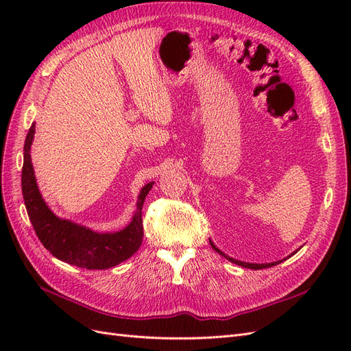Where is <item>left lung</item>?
I'll return each mask as SVG.
<instances>
[{
  "label": "left lung",
  "instance_id": "left-lung-1",
  "mask_svg": "<svg viewBox=\"0 0 351 351\" xmlns=\"http://www.w3.org/2000/svg\"><path fill=\"white\" fill-rule=\"evenodd\" d=\"M210 243V246H212V249H214L215 252H218L221 256H224L226 259H228V261H231L232 263H237V265H240V267H244V268H250V269H263V268H271V267H274V265H277V263H280V262H272V263H246V262H240V261H236V259H232V258H230V256H227L226 253H222L214 243L212 241H209ZM295 253V252H294Z\"/></svg>",
  "mask_w": 351,
  "mask_h": 351
}]
</instances>
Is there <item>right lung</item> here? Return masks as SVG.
<instances>
[{
  "label": "right lung",
  "mask_w": 351,
  "mask_h": 351,
  "mask_svg": "<svg viewBox=\"0 0 351 351\" xmlns=\"http://www.w3.org/2000/svg\"><path fill=\"white\" fill-rule=\"evenodd\" d=\"M35 124L30 125L25 141V159L22 169V192L29 219L38 239L60 261L86 269H107L129 259L141 247L143 240L142 206L154 183L146 184L137 200V209L132 222L119 232H95L57 218L42 199L34 167L30 161V145L34 141Z\"/></svg>",
  "instance_id": "right-lung-1"
}]
</instances>
